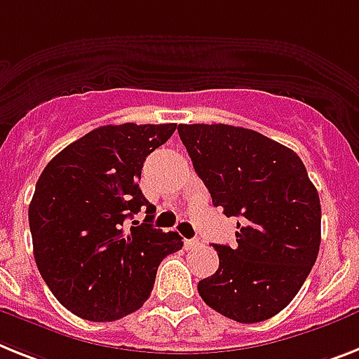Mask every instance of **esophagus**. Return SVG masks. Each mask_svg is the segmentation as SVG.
Instances as JSON below:
<instances>
[{
  "label": "esophagus",
  "mask_w": 359,
  "mask_h": 359,
  "mask_svg": "<svg viewBox=\"0 0 359 359\" xmlns=\"http://www.w3.org/2000/svg\"><path fill=\"white\" fill-rule=\"evenodd\" d=\"M185 250L187 251H191V250H194V248H198V245H200V240H196V238H191V240H185Z\"/></svg>",
  "instance_id": "34e87169"
}]
</instances>
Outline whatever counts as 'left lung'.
Returning <instances> with one entry per match:
<instances>
[{"label": "left lung", "mask_w": 359, "mask_h": 359, "mask_svg": "<svg viewBox=\"0 0 359 359\" xmlns=\"http://www.w3.org/2000/svg\"><path fill=\"white\" fill-rule=\"evenodd\" d=\"M177 133L212 205L236 216V245L212 244L220 266L198 293L238 323L273 318L292 303L321 244V203L297 154L255 130L180 124Z\"/></svg>", "instance_id": "left-lung-1"}]
</instances>
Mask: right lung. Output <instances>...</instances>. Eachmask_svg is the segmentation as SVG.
<instances>
[{"instance_id":"obj_1","label":"right lung","mask_w":359,"mask_h":359,"mask_svg":"<svg viewBox=\"0 0 359 359\" xmlns=\"http://www.w3.org/2000/svg\"><path fill=\"white\" fill-rule=\"evenodd\" d=\"M176 124H108L47 163L29 205L34 260L62 306L88 321H117L143 306L161 260L182 236L126 218L156 207L139 189L148 154Z\"/></svg>"}]
</instances>
